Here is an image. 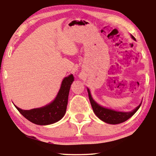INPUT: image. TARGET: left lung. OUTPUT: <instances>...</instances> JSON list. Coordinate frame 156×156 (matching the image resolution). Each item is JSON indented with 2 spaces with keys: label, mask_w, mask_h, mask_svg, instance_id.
<instances>
[{
  "label": "left lung",
  "mask_w": 156,
  "mask_h": 156,
  "mask_svg": "<svg viewBox=\"0 0 156 156\" xmlns=\"http://www.w3.org/2000/svg\"><path fill=\"white\" fill-rule=\"evenodd\" d=\"M132 38L136 40L133 36ZM88 94H89V98L90 100L92 109H93L94 112L95 114L97 115L98 118H99L100 120L104 121L105 122H107L108 124H112V125H116V124H120L125 122L129 118H130L132 115H133L137 111L140 107L142 102L138 107H137L135 109L132 111L131 112H116V111L107 109L102 106H100L98 104H97L96 102L94 101L92 98L91 96L90 91L87 89Z\"/></svg>",
  "instance_id": "obj_1"
}]
</instances>
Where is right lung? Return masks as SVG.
Segmentation results:
<instances>
[{"instance_id": "right-lung-1", "label": "right lung", "mask_w": 156, "mask_h": 156, "mask_svg": "<svg viewBox=\"0 0 156 156\" xmlns=\"http://www.w3.org/2000/svg\"><path fill=\"white\" fill-rule=\"evenodd\" d=\"M73 80L72 74L65 78L56 99L46 106L31 110H23L15 107L25 118L36 125H47L56 122L65 114L69 93Z\"/></svg>"}]
</instances>
